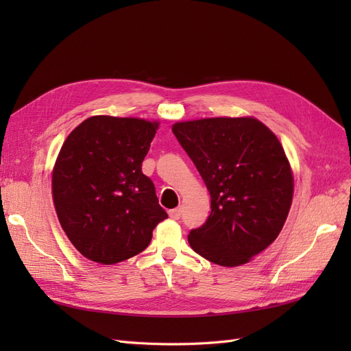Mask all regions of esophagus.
<instances>
[{"mask_svg":"<svg viewBox=\"0 0 351 351\" xmlns=\"http://www.w3.org/2000/svg\"><path fill=\"white\" fill-rule=\"evenodd\" d=\"M168 215L171 219H180V217H182V208H176V209L168 210Z\"/></svg>","mask_w":351,"mask_h":351,"instance_id":"esophagus-1","label":"esophagus"}]
</instances>
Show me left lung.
Returning <instances> with one entry per match:
<instances>
[{
    "label": "left lung",
    "instance_id": "left-lung-1",
    "mask_svg": "<svg viewBox=\"0 0 351 351\" xmlns=\"http://www.w3.org/2000/svg\"><path fill=\"white\" fill-rule=\"evenodd\" d=\"M210 195V214L189 244L221 267H239L278 237L293 200V173L280 141L253 117L173 125Z\"/></svg>",
    "mask_w": 351,
    "mask_h": 351
}]
</instances>
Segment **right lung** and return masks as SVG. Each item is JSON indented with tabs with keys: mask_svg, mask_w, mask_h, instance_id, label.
<instances>
[{
	"mask_svg": "<svg viewBox=\"0 0 351 351\" xmlns=\"http://www.w3.org/2000/svg\"><path fill=\"white\" fill-rule=\"evenodd\" d=\"M159 123L95 115L74 129L52 171L60 224L84 258L112 265L136 256L168 218L142 173Z\"/></svg>",
	"mask_w": 351,
	"mask_h": 351,
	"instance_id": "right-lung-1",
	"label": "right lung"
}]
</instances>
